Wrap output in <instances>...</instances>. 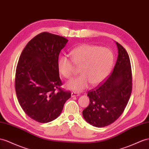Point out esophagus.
<instances>
[{
    "label": "esophagus",
    "instance_id": "34e87169",
    "mask_svg": "<svg viewBox=\"0 0 149 149\" xmlns=\"http://www.w3.org/2000/svg\"><path fill=\"white\" fill-rule=\"evenodd\" d=\"M80 94L77 92H72L71 93V96L72 97H75V96H79Z\"/></svg>",
    "mask_w": 149,
    "mask_h": 149
}]
</instances>
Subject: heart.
Segmentation results:
<instances>
[{
  "label": "heart",
  "instance_id": "1",
  "mask_svg": "<svg viewBox=\"0 0 149 149\" xmlns=\"http://www.w3.org/2000/svg\"><path fill=\"white\" fill-rule=\"evenodd\" d=\"M71 58L61 56L58 62L60 74L66 79L74 75V65L81 67V75L67 84L68 89L82 91L89 83L95 86L107 77L113 64V54L111 49L97 45L83 44L76 47L70 53Z\"/></svg>",
  "mask_w": 149,
  "mask_h": 149
}]
</instances>
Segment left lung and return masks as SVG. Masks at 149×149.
<instances>
[{
  "instance_id": "1",
  "label": "left lung",
  "mask_w": 149,
  "mask_h": 149,
  "mask_svg": "<svg viewBox=\"0 0 149 149\" xmlns=\"http://www.w3.org/2000/svg\"><path fill=\"white\" fill-rule=\"evenodd\" d=\"M118 55L113 72L87 96L90 103L83 110L86 121L96 127H104L115 121L127 106L132 90V72L128 53L116 42Z\"/></svg>"
}]
</instances>
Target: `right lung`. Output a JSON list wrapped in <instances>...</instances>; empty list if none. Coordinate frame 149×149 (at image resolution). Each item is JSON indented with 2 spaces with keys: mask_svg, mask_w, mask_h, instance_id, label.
Instances as JSON below:
<instances>
[{
  "mask_svg": "<svg viewBox=\"0 0 149 149\" xmlns=\"http://www.w3.org/2000/svg\"><path fill=\"white\" fill-rule=\"evenodd\" d=\"M68 40L48 32L38 34L22 50L17 65L15 89L21 107L39 123L58 117L71 97L63 90L58 68V56Z\"/></svg>",
  "mask_w": 149,
  "mask_h": 149,
  "instance_id": "right-lung-1",
  "label": "right lung"
}]
</instances>
